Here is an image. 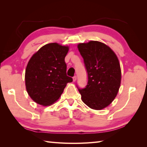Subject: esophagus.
Instances as JSON below:
<instances>
[{
    "label": "esophagus",
    "mask_w": 147,
    "mask_h": 147,
    "mask_svg": "<svg viewBox=\"0 0 147 147\" xmlns=\"http://www.w3.org/2000/svg\"><path fill=\"white\" fill-rule=\"evenodd\" d=\"M76 79H77V77H76V76H73V82H76Z\"/></svg>",
    "instance_id": "esophagus-1"
}]
</instances>
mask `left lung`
I'll return each instance as SVG.
<instances>
[{
	"instance_id": "8db88e82",
	"label": "left lung",
	"mask_w": 147,
	"mask_h": 147,
	"mask_svg": "<svg viewBox=\"0 0 147 147\" xmlns=\"http://www.w3.org/2000/svg\"><path fill=\"white\" fill-rule=\"evenodd\" d=\"M88 74V83L78 91L82 99L90 108L101 110L111 104L116 96L121 80L120 64L113 51L98 41L79 43Z\"/></svg>"
}]
</instances>
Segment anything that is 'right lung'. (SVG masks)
<instances>
[{
    "label": "right lung",
    "mask_w": 147,
    "mask_h": 147,
    "mask_svg": "<svg viewBox=\"0 0 147 147\" xmlns=\"http://www.w3.org/2000/svg\"><path fill=\"white\" fill-rule=\"evenodd\" d=\"M67 46L57 43L46 44L40 48L27 64L25 85L33 101L43 106L51 105L60 97L67 83L73 82L66 74L64 59Z\"/></svg>",
    "instance_id": "right-lung-1"
}]
</instances>
